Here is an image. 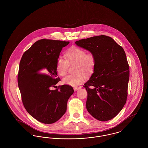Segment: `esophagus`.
<instances>
[{"label": "esophagus", "mask_w": 148, "mask_h": 148, "mask_svg": "<svg viewBox=\"0 0 148 148\" xmlns=\"http://www.w3.org/2000/svg\"><path fill=\"white\" fill-rule=\"evenodd\" d=\"M81 88L80 87H74V90H75V91H77V90H79V89H80Z\"/></svg>", "instance_id": "1"}]
</instances>
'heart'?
<instances>
[{
	"mask_svg": "<svg viewBox=\"0 0 148 148\" xmlns=\"http://www.w3.org/2000/svg\"><path fill=\"white\" fill-rule=\"evenodd\" d=\"M64 59L59 58L56 61V70L60 77L65 76L69 65H74V74L69 75L63 79V83L71 86H77L84 81L85 74L92 73L95 65V57L92 53H86L85 50L73 47L65 53Z\"/></svg>",
	"mask_w": 148,
	"mask_h": 148,
	"instance_id": "b5f03b06",
	"label": "heart"
}]
</instances>
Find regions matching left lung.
Here are the masks:
<instances>
[{
	"mask_svg": "<svg viewBox=\"0 0 148 148\" xmlns=\"http://www.w3.org/2000/svg\"><path fill=\"white\" fill-rule=\"evenodd\" d=\"M95 57L94 73L84 84L86 107L100 121L111 120L126 103L129 66L124 50L111 37L99 35L75 42Z\"/></svg>",
	"mask_w": 148,
	"mask_h": 148,
	"instance_id": "1",
	"label": "left lung"
}]
</instances>
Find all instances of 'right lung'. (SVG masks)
Returning a JSON list of instances; mask_svg holds the SVG:
<instances>
[{"instance_id": "add662e5", "label": "right lung", "mask_w": 148, "mask_h": 148, "mask_svg": "<svg viewBox=\"0 0 148 148\" xmlns=\"http://www.w3.org/2000/svg\"><path fill=\"white\" fill-rule=\"evenodd\" d=\"M69 42L42 39L25 51L19 64L18 84L26 110L44 124H52L66 110L67 102L74 92L72 86L51 87L60 80L56 66L62 48Z\"/></svg>"}]
</instances>
